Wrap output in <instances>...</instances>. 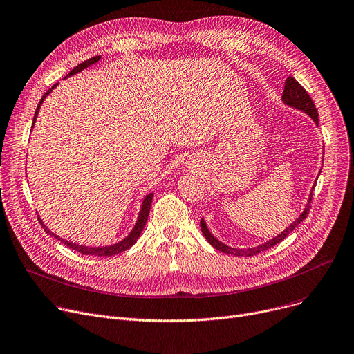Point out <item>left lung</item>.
Segmentation results:
<instances>
[{"label": "left lung", "mask_w": 354, "mask_h": 354, "mask_svg": "<svg viewBox=\"0 0 354 354\" xmlns=\"http://www.w3.org/2000/svg\"><path fill=\"white\" fill-rule=\"evenodd\" d=\"M281 102H283L288 106H290V108L301 111L303 113H306L308 116H310L312 120H313V122L316 124V127H319V115H317V109H316L312 98L309 97V93L306 92V89H303V86L295 78H292V77H288V80L285 81V89H283V93H281ZM323 155H324V149H323ZM320 172H322V168L319 171V175H320ZM319 175H317V178H319ZM315 186H316V183L312 186V191H310L309 198H308V203H306V206H304L301 214L299 215V218L295 219L286 229H283V232H280L277 236L266 241L265 243H261V245L253 246V248H248V249H239V248L227 246L226 243L221 242L218 238H215L214 234H212V232L209 230V227H207V225H206L203 218L201 219V230L203 233V236L206 238V241L212 246H214L215 249H218V250H221L223 253L233 254V256H252V254H256V253H261V252H263V250H266V249H269V248H272V246L277 245L279 242L283 241L290 232H293V229L300 222H303L306 218H308Z\"/></svg>", "instance_id": "8db88e82"}]
</instances>
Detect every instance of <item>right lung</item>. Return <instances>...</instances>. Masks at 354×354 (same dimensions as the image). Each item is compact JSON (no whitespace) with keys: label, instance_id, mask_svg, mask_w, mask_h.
Wrapping results in <instances>:
<instances>
[{"label":"right lung","instance_id":"add662e5","mask_svg":"<svg viewBox=\"0 0 354 354\" xmlns=\"http://www.w3.org/2000/svg\"><path fill=\"white\" fill-rule=\"evenodd\" d=\"M100 59H101V55H97V57H93V58H89V59L84 61L82 64L77 65L73 71H71V73H69L64 80H66L68 77H73V75L81 73V71L86 69L88 66H91V65H93V64H97ZM57 85H58V84L53 85V88H50L48 91H46V92L44 93V97L41 98V101H39V104H38V106H37V109H35L34 121H32V128H34V125H35V122H37V116H38V112H39L41 105L44 104L45 98L48 97L50 93L57 88ZM152 199H153V192H149L148 195H145V196L142 198V202H140V209H139V214H138L136 222H135L133 227L131 229V232L127 234V236H125L124 239H121L120 242H115V243H112V245H105V246H86V245H78V243L68 242V241L59 238L58 234L54 233L48 226L44 225V222H42L41 218H38V219H39V223L42 225L44 230H45L46 233H48L50 236L58 239L59 242L65 243V245H66L68 248H71V249H74V250H77V252H80V253H82V254H91V256H113V254H118V253H121V252L129 249L132 245H135V242H136L138 238H139V234L142 233V230H144V227H145V225H147V221H148V216H149V210H151Z\"/></svg>","mask_w":354,"mask_h":354}]
</instances>
